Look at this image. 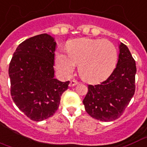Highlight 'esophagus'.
<instances>
[{"instance_id": "1", "label": "esophagus", "mask_w": 147, "mask_h": 147, "mask_svg": "<svg viewBox=\"0 0 147 147\" xmlns=\"http://www.w3.org/2000/svg\"><path fill=\"white\" fill-rule=\"evenodd\" d=\"M77 84H78V82L76 81V80H75V79H73V80H71V81L70 82V83H69V86H70V87H72V86H76Z\"/></svg>"}]
</instances>
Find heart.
<instances>
[{
	"instance_id": "heart-1",
	"label": "heart",
	"mask_w": 147,
	"mask_h": 147,
	"mask_svg": "<svg viewBox=\"0 0 147 147\" xmlns=\"http://www.w3.org/2000/svg\"><path fill=\"white\" fill-rule=\"evenodd\" d=\"M68 52L59 49L55 65L63 77L70 76L78 64V73L88 82H98L106 78L118 60V51L111 41L102 39L82 38L71 41Z\"/></svg>"
}]
</instances>
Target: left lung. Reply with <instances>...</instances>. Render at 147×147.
Returning a JSON list of instances; mask_svg holds the SVG:
<instances>
[{
    "mask_svg": "<svg viewBox=\"0 0 147 147\" xmlns=\"http://www.w3.org/2000/svg\"><path fill=\"white\" fill-rule=\"evenodd\" d=\"M117 64L106 81L88 86L83 99L86 111L100 121H113L123 114L135 92L136 67L126 45L120 43Z\"/></svg>",
    "mask_w": 147,
    "mask_h": 147,
    "instance_id": "left-lung-1",
    "label": "left lung"
}]
</instances>
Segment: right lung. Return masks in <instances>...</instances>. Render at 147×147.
<instances>
[{
	"mask_svg": "<svg viewBox=\"0 0 147 147\" xmlns=\"http://www.w3.org/2000/svg\"><path fill=\"white\" fill-rule=\"evenodd\" d=\"M55 38L48 34L21 43L9 65L11 95L18 108L34 121L53 116L69 81L55 78Z\"/></svg>",
	"mask_w": 147,
	"mask_h": 147,
	"instance_id": "1",
	"label": "right lung"
}]
</instances>
